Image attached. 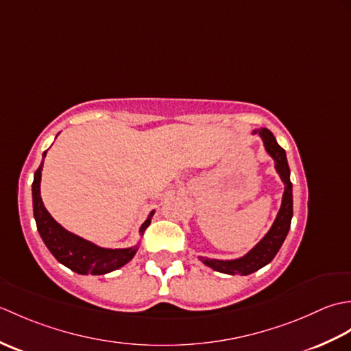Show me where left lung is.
Listing matches in <instances>:
<instances>
[{"label": "left lung", "instance_id": "8db88e82", "mask_svg": "<svg viewBox=\"0 0 351 351\" xmlns=\"http://www.w3.org/2000/svg\"><path fill=\"white\" fill-rule=\"evenodd\" d=\"M258 132L264 140L267 152L273 156V160L276 162V170H278L283 184H285L280 210L271 229L268 230V234L245 256L235 261H217L200 258V261H202L205 265L214 268L215 271L241 276H247L258 271L259 268H263L268 263H271L276 253L279 252L282 243L285 241L291 226V217H293V184L289 181V167L285 151L278 145V141H276L271 131L263 128Z\"/></svg>", "mask_w": 351, "mask_h": 351}]
</instances>
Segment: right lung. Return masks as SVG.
Returning <instances> with one entry per match:
<instances>
[{
    "label": "right lung",
    "mask_w": 351,
    "mask_h": 351,
    "mask_svg": "<svg viewBox=\"0 0 351 351\" xmlns=\"http://www.w3.org/2000/svg\"><path fill=\"white\" fill-rule=\"evenodd\" d=\"M47 152H43V158ZM42 166L43 161L34 171L33 181V211L37 230L42 237L43 243L47 244L49 252L54 258L71 268L72 271L78 274H107L114 271L117 268L123 267L126 263L134 258L137 252V247L130 249H102L95 245L90 241H86L78 235L71 234L69 230L62 228L58 223L51 217V214L43 206L40 197V176H42ZM154 211L151 213V215ZM151 215L141 225L140 234H143L146 228L151 225Z\"/></svg>",
    "instance_id": "right-lung-1"
}]
</instances>
